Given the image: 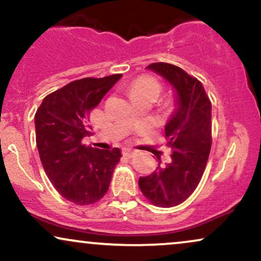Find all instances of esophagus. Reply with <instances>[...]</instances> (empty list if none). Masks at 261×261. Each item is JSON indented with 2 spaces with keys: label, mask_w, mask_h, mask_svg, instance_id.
<instances>
[{
  "label": "esophagus",
  "mask_w": 261,
  "mask_h": 261,
  "mask_svg": "<svg viewBox=\"0 0 261 261\" xmlns=\"http://www.w3.org/2000/svg\"><path fill=\"white\" fill-rule=\"evenodd\" d=\"M137 154V150H135L133 148H122V155L127 156V158H133Z\"/></svg>",
  "instance_id": "1"
}]
</instances>
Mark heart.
Returning <instances> with one entry per match:
<instances>
[{"label": "heart", "instance_id": "1", "mask_svg": "<svg viewBox=\"0 0 261 261\" xmlns=\"http://www.w3.org/2000/svg\"><path fill=\"white\" fill-rule=\"evenodd\" d=\"M161 90V84L154 77L149 76V75H142L131 83L128 91H130L131 97L143 95H154L158 97Z\"/></svg>", "mask_w": 261, "mask_h": 261}]
</instances>
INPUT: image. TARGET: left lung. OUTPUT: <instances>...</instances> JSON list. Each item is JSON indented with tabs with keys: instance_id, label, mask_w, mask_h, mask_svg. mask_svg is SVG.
<instances>
[{
	"instance_id": "1",
	"label": "left lung",
	"mask_w": 261,
	"mask_h": 261,
	"mask_svg": "<svg viewBox=\"0 0 261 261\" xmlns=\"http://www.w3.org/2000/svg\"><path fill=\"white\" fill-rule=\"evenodd\" d=\"M154 71L174 87L175 111L165 125L171 162L159 165L148 176L140 177L143 196L161 208L185 202L198 186L212 147V103L202 83L184 69L169 63H152Z\"/></svg>"
}]
</instances>
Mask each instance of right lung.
I'll list each match as a JSON object with an SVG mask.
<instances>
[{"label":"right lung","mask_w":261,"mask_h":261,"mask_svg":"<svg viewBox=\"0 0 261 261\" xmlns=\"http://www.w3.org/2000/svg\"><path fill=\"white\" fill-rule=\"evenodd\" d=\"M121 74L85 77L43 98L35 114L36 144L47 177L59 194L77 205L98 202L107 193L120 149L85 146L90 136V112Z\"/></svg>","instance_id":"obj_1"}]
</instances>
